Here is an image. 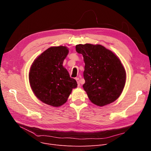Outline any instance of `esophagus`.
Returning a JSON list of instances; mask_svg holds the SVG:
<instances>
[{
	"label": "esophagus",
	"instance_id": "obj_1",
	"mask_svg": "<svg viewBox=\"0 0 151 151\" xmlns=\"http://www.w3.org/2000/svg\"><path fill=\"white\" fill-rule=\"evenodd\" d=\"M76 81H77V83H78V88H80V87H81L80 78H76Z\"/></svg>",
	"mask_w": 151,
	"mask_h": 151
}]
</instances>
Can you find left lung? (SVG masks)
<instances>
[{
  "mask_svg": "<svg viewBox=\"0 0 151 151\" xmlns=\"http://www.w3.org/2000/svg\"><path fill=\"white\" fill-rule=\"evenodd\" d=\"M85 63L83 87L92 103L99 106L111 104L122 93L126 81L125 70L121 60L100 45H76Z\"/></svg>",
  "mask_w": 151,
  "mask_h": 151,
  "instance_id": "obj_1",
  "label": "left lung"
}]
</instances>
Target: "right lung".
I'll return each mask as SVG.
<instances>
[{
    "instance_id": "1",
    "label": "right lung",
    "mask_w": 151,
    "mask_h": 151,
    "mask_svg": "<svg viewBox=\"0 0 151 151\" xmlns=\"http://www.w3.org/2000/svg\"><path fill=\"white\" fill-rule=\"evenodd\" d=\"M68 52L66 46L50 47L38 55L30 68L29 80L35 96L53 107L65 104L78 85L62 65Z\"/></svg>"
}]
</instances>
